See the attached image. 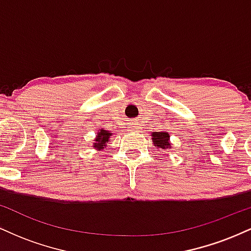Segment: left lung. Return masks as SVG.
<instances>
[{
	"instance_id": "left-lung-1",
	"label": "left lung",
	"mask_w": 251,
	"mask_h": 251,
	"mask_svg": "<svg viewBox=\"0 0 251 251\" xmlns=\"http://www.w3.org/2000/svg\"><path fill=\"white\" fill-rule=\"evenodd\" d=\"M152 139L154 142V146L159 149H171L170 148V135L166 132H153Z\"/></svg>"
}]
</instances>
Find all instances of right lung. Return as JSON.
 Returning <instances> with one entry per match:
<instances>
[{"label":"right lung","mask_w":251,"mask_h":251,"mask_svg":"<svg viewBox=\"0 0 251 251\" xmlns=\"http://www.w3.org/2000/svg\"><path fill=\"white\" fill-rule=\"evenodd\" d=\"M109 137H111V133H109L108 131L101 129V131L98 133V137L96 138V143L93 144V148L98 150H102L106 146V142H108Z\"/></svg>","instance_id":"obj_1"}]
</instances>
